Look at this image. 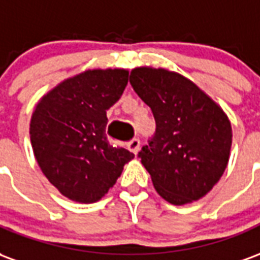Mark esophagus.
<instances>
[{"instance_id":"esophagus-1","label":"esophagus","mask_w":260,"mask_h":260,"mask_svg":"<svg viewBox=\"0 0 260 260\" xmlns=\"http://www.w3.org/2000/svg\"><path fill=\"white\" fill-rule=\"evenodd\" d=\"M128 149H129L132 153H138L139 152V149H141V139L139 138H134L132 141L128 143Z\"/></svg>"}]
</instances>
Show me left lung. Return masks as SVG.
I'll list each match as a JSON object with an SVG mask.
<instances>
[{"label": "left lung", "instance_id": "obj_1", "mask_svg": "<svg viewBox=\"0 0 260 260\" xmlns=\"http://www.w3.org/2000/svg\"><path fill=\"white\" fill-rule=\"evenodd\" d=\"M129 83L156 121V132L138 153L156 191L173 205L201 199L229 163L227 115L195 83L167 69L135 68Z\"/></svg>", "mask_w": 260, "mask_h": 260}]
</instances>
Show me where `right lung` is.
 Wrapping results in <instances>:
<instances>
[{
  "instance_id": "add662e5",
  "label": "right lung",
  "mask_w": 260,
  "mask_h": 260,
  "mask_svg": "<svg viewBox=\"0 0 260 260\" xmlns=\"http://www.w3.org/2000/svg\"><path fill=\"white\" fill-rule=\"evenodd\" d=\"M128 83L125 69H93L64 80L39 102L30 121L33 152L61 193L93 203L113 188L135 154L111 146L107 111Z\"/></svg>"
}]
</instances>
